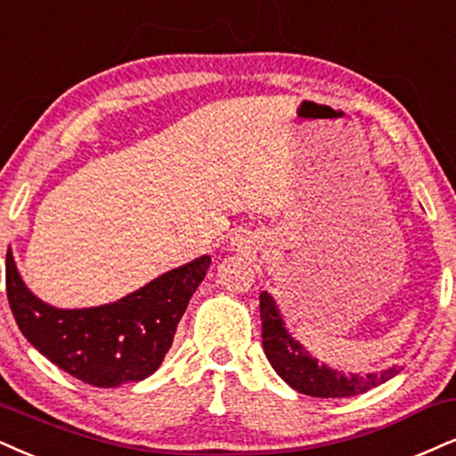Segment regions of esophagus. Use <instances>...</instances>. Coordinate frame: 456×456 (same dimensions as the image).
<instances>
[{
  "label": "esophagus",
  "mask_w": 456,
  "mask_h": 456,
  "mask_svg": "<svg viewBox=\"0 0 456 456\" xmlns=\"http://www.w3.org/2000/svg\"><path fill=\"white\" fill-rule=\"evenodd\" d=\"M232 245H240V243H232Z\"/></svg>",
  "instance_id": "1"
}]
</instances>
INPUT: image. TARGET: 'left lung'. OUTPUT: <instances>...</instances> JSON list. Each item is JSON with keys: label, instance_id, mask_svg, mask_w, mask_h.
Here are the masks:
<instances>
[{"label": "left lung", "instance_id": "obj_1", "mask_svg": "<svg viewBox=\"0 0 456 456\" xmlns=\"http://www.w3.org/2000/svg\"><path fill=\"white\" fill-rule=\"evenodd\" d=\"M260 317H262V345L268 362L281 379L291 389L311 397H353L370 391L400 374L402 368L393 365L383 372L372 374H342L319 363L294 336L285 330L277 302L268 291L260 294Z\"/></svg>", "mask_w": 456, "mask_h": 456}]
</instances>
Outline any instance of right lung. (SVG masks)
<instances>
[{
    "instance_id": "1",
    "label": "right lung",
    "mask_w": 456,
    "mask_h": 456,
    "mask_svg": "<svg viewBox=\"0 0 456 456\" xmlns=\"http://www.w3.org/2000/svg\"><path fill=\"white\" fill-rule=\"evenodd\" d=\"M209 264V256L196 257L111 305L54 308L22 283L8 249L5 291L16 325L44 357L82 383L111 389L159 370Z\"/></svg>"
}]
</instances>
